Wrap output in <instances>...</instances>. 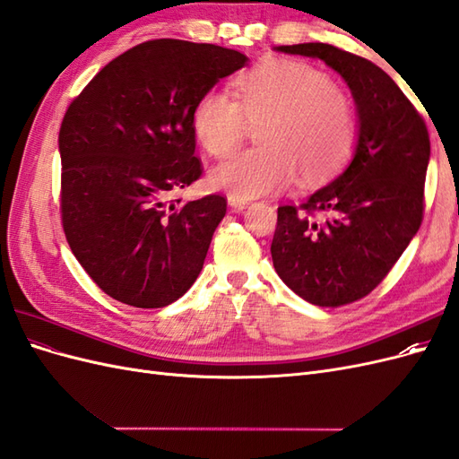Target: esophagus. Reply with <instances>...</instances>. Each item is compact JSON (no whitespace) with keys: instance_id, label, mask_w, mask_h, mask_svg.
<instances>
[{"instance_id":"1","label":"esophagus","mask_w":459,"mask_h":459,"mask_svg":"<svg viewBox=\"0 0 459 459\" xmlns=\"http://www.w3.org/2000/svg\"><path fill=\"white\" fill-rule=\"evenodd\" d=\"M251 203L248 199H243V197H235V195H230L228 197V204L231 206V211H235V212H239V211H243V208Z\"/></svg>"}]
</instances>
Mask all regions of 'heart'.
I'll list each match as a JSON object with an SVG mask.
<instances>
[{
	"mask_svg": "<svg viewBox=\"0 0 459 459\" xmlns=\"http://www.w3.org/2000/svg\"><path fill=\"white\" fill-rule=\"evenodd\" d=\"M233 95L211 90L193 107L191 124L208 155L224 159L260 124V147L247 149L211 174L216 189L260 197L293 184H322L349 162L358 124L349 97L312 65L266 59L233 82Z\"/></svg>",
	"mask_w": 459,
	"mask_h": 459,
	"instance_id": "b5f03b06",
	"label": "heart"
}]
</instances>
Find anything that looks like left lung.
<instances>
[{
	"instance_id": "obj_1",
	"label": "left lung",
	"mask_w": 459,
	"mask_h": 459,
	"mask_svg": "<svg viewBox=\"0 0 459 459\" xmlns=\"http://www.w3.org/2000/svg\"><path fill=\"white\" fill-rule=\"evenodd\" d=\"M277 51L322 59L349 84L358 107L354 159L302 204L277 208L273 268L316 307L337 308L369 295L418 233L430 155L423 117L375 63L329 44Z\"/></svg>"
}]
</instances>
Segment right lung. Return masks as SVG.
I'll return each mask as SVG.
<instances>
[{
  "label": "right lung",
  "instance_id": "1",
  "mask_svg": "<svg viewBox=\"0 0 459 459\" xmlns=\"http://www.w3.org/2000/svg\"><path fill=\"white\" fill-rule=\"evenodd\" d=\"M245 63L214 44L149 39L68 105L59 130L65 238L115 300L162 308L195 283L228 201L170 195L203 176L193 107Z\"/></svg>",
  "mask_w": 459,
  "mask_h": 459
}]
</instances>
